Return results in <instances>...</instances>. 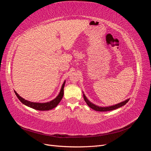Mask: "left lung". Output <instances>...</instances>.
Wrapping results in <instances>:
<instances>
[{"label":"left lung","mask_w":151,"mask_h":151,"mask_svg":"<svg viewBox=\"0 0 151 151\" xmlns=\"http://www.w3.org/2000/svg\"><path fill=\"white\" fill-rule=\"evenodd\" d=\"M83 96H84V101H86V103H87V104L91 108L93 109L95 111H111V110H113V109H117L118 108H120L123 106H124L125 104H127V103L129 101L130 99H127L125 101H123L120 103H118L116 104L112 105V106H106V107H101V106H99L96 105L94 104H93V103H91L90 101H89V99L86 98V96H85V94L83 93Z\"/></svg>","instance_id":"left-lung-1"}]
</instances>
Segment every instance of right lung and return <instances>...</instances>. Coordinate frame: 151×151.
I'll return each instance as SVG.
<instances>
[{
    "instance_id": "right-lung-1",
    "label": "right lung",
    "mask_w": 151,
    "mask_h": 151,
    "mask_svg": "<svg viewBox=\"0 0 151 151\" xmlns=\"http://www.w3.org/2000/svg\"><path fill=\"white\" fill-rule=\"evenodd\" d=\"M65 84V81L63 82L60 93H59L55 99H53V100H52V101L47 102V103H36V102L29 101H28V100H26L24 98L21 97L20 96L16 93V91H14V93L16 95V96L17 97V98L19 99V101L22 104L26 105V106L30 107L31 108H33L35 109H36V110L47 111V110H50V109H52L54 108H55L59 104V103L60 102V101L63 98V88H64Z\"/></svg>"
}]
</instances>
